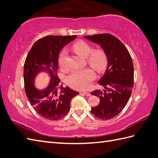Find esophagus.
<instances>
[{"mask_svg":"<svg viewBox=\"0 0 158 158\" xmlns=\"http://www.w3.org/2000/svg\"><path fill=\"white\" fill-rule=\"evenodd\" d=\"M82 93H83V94H84V95H85V96H91L90 93L87 92V91H83Z\"/></svg>","mask_w":158,"mask_h":158,"instance_id":"34e87169","label":"esophagus"}]
</instances>
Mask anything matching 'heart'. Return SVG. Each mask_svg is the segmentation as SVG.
Masks as SVG:
<instances>
[{"instance_id": "heart-1", "label": "heart", "mask_w": 158, "mask_h": 158, "mask_svg": "<svg viewBox=\"0 0 158 158\" xmlns=\"http://www.w3.org/2000/svg\"><path fill=\"white\" fill-rule=\"evenodd\" d=\"M73 50L83 58L87 57V62L96 71H102L107 64V56L102 50L98 49L93 51V48L89 44L85 41H78L73 45ZM67 52L63 50L61 52L58 64L64 69L66 67V58ZM95 73L90 69L73 71L66 78V82L69 86L77 89H84L89 87L90 83L95 79Z\"/></svg>"}]
</instances>
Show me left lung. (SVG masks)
Here are the masks:
<instances>
[{"label": "left lung", "mask_w": 158, "mask_h": 158, "mask_svg": "<svg viewBox=\"0 0 158 158\" xmlns=\"http://www.w3.org/2000/svg\"><path fill=\"white\" fill-rule=\"evenodd\" d=\"M84 38L100 45L108 60L104 75L98 82L105 89L91 93L100 100L91 108V113L100 119H111L123 110L131 97L134 81L133 60L127 48L115 36L102 34Z\"/></svg>", "instance_id": "8db88e82"}]
</instances>
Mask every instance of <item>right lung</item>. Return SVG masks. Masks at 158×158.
<instances>
[{
  "instance_id": "right-lung-1",
  "label": "right lung",
  "mask_w": 158,
  "mask_h": 158,
  "mask_svg": "<svg viewBox=\"0 0 158 158\" xmlns=\"http://www.w3.org/2000/svg\"><path fill=\"white\" fill-rule=\"evenodd\" d=\"M77 35H47L33 45L24 64L25 91L35 111L42 118L56 120L67 114L72 98L79 92L68 86H59L57 76L58 59L60 50ZM47 72L51 77L49 85L40 90L35 86V79L39 73Z\"/></svg>"
}]
</instances>
